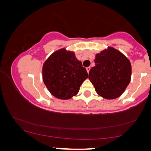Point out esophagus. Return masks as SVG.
Returning a JSON list of instances; mask_svg holds the SVG:
<instances>
[{
  "instance_id": "esophagus-1",
  "label": "esophagus",
  "mask_w": 151,
  "mask_h": 151,
  "mask_svg": "<svg viewBox=\"0 0 151 151\" xmlns=\"http://www.w3.org/2000/svg\"><path fill=\"white\" fill-rule=\"evenodd\" d=\"M90 68H90V67H88V68H86V70H87V72H88V73H90Z\"/></svg>"
}]
</instances>
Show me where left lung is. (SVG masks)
<instances>
[{"mask_svg":"<svg viewBox=\"0 0 151 151\" xmlns=\"http://www.w3.org/2000/svg\"><path fill=\"white\" fill-rule=\"evenodd\" d=\"M95 66L90 69L89 79L96 93L106 99L122 94L131 81V64L118 50L109 46L96 55Z\"/></svg>","mask_w":151,"mask_h":151,"instance_id":"obj_1","label":"left lung"}]
</instances>
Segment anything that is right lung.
<instances>
[{"mask_svg": "<svg viewBox=\"0 0 151 151\" xmlns=\"http://www.w3.org/2000/svg\"><path fill=\"white\" fill-rule=\"evenodd\" d=\"M42 78L52 96L68 100L78 94L88 74L75 52L63 48L52 53L44 63Z\"/></svg>", "mask_w": 151, "mask_h": 151, "instance_id": "right-lung-1", "label": "right lung"}]
</instances>
